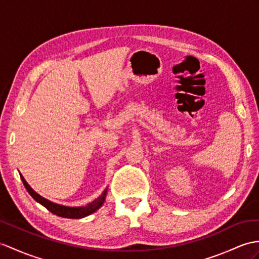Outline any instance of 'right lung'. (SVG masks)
<instances>
[{
  "label": "right lung",
  "mask_w": 259,
  "mask_h": 259,
  "mask_svg": "<svg viewBox=\"0 0 259 259\" xmlns=\"http://www.w3.org/2000/svg\"><path fill=\"white\" fill-rule=\"evenodd\" d=\"M21 179L23 181V184L26 188V190L28 191V193L33 197V199L36 201V202L40 203L41 205H44L46 209L52 212L56 215L61 217V218H67V219H82L84 217L90 215V214L94 213L97 210H99L102 204L104 203L105 201V197H106V192H108V189H105L104 192L100 195L98 199H96L94 201H92L91 203L87 204L84 206H66V205H61V204H57L52 202L45 198H42L41 195H39L37 192H35L33 189L30 188V186L27 184L26 180L24 179L23 176L20 174Z\"/></svg>",
  "instance_id": "obj_1"
}]
</instances>
